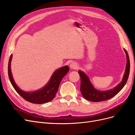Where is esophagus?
I'll return each instance as SVG.
<instances>
[{
	"instance_id": "1",
	"label": "esophagus",
	"mask_w": 135,
	"mask_h": 135,
	"mask_svg": "<svg viewBox=\"0 0 135 135\" xmlns=\"http://www.w3.org/2000/svg\"><path fill=\"white\" fill-rule=\"evenodd\" d=\"M70 68L71 69H77L78 68V65L77 63H76L75 62H73L70 65Z\"/></svg>"
}]
</instances>
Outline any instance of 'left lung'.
<instances>
[{"mask_svg":"<svg viewBox=\"0 0 135 135\" xmlns=\"http://www.w3.org/2000/svg\"><path fill=\"white\" fill-rule=\"evenodd\" d=\"M124 51L126 53L127 59L125 72L122 81L113 89L103 91L98 90L94 87L89 80V77L85 73L80 70L78 71L81 80L80 91L85 99L92 102H100L107 100L116 95L124 87L128 80L130 69L129 56L125 49H124Z\"/></svg>","mask_w":135,"mask_h":135,"instance_id":"left-lung-1","label":"left lung"}]
</instances>
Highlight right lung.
<instances>
[{
  "mask_svg": "<svg viewBox=\"0 0 135 135\" xmlns=\"http://www.w3.org/2000/svg\"><path fill=\"white\" fill-rule=\"evenodd\" d=\"M12 59V55L10 56L8 69L9 78L12 86L16 92L24 99L34 104H42L47 103L54 99L58 91L61 80L69 71V68L67 65L59 68L53 73L50 79L43 87L35 91L26 92L20 89L13 79L11 68Z\"/></svg>",
  "mask_w": 135,
  "mask_h": 135,
  "instance_id": "obj_1",
  "label": "right lung"
}]
</instances>
